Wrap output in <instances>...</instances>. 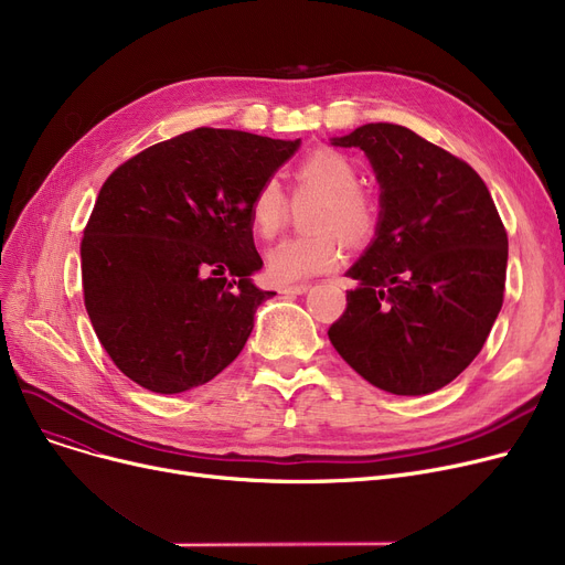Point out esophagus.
<instances>
[{
	"mask_svg": "<svg viewBox=\"0 0 565 565\" xmlns=\"http://www.w3.org/2000/svg\"><path fill=\"white\" fill-rule=\"evenodd\" d=\"M311 288V284H292V286H281L284 295H302Z\"/></svg>",
	"mask_w": 565,
	"mask_h": 565,
	"instance_id": "34e87169",
	"label": "esophagus"
}]
</instances>
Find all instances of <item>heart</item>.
Returning <instances> with one entry per match:
<instances>
[{
    "label": "heart",
    "mask_w": 565,
    "mask_h": 565,
    "mask_svg": "<svg viewBox=\"0 0 565 565\" xmlns=\"http://www.w3.org/2000/svg\"><path fill=\"white\" fill-rule=\"evenodd\" d=\"M295 194H316L309 213L311 233L288 237L267 254V277L279 286L330 273L341 263L343 247L369 245L380 224L375 196L360 185V171L334 148H316L290 171ZM288 199L275 175L254 190L249 224L263 241L275 237L286 220Z\"/></svg>",
    "instance_id": "b5f03b06"
}]
</instances>
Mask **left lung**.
<instances>
[{
  "mask_svg": "<svg viewBox=\"0 0 565 565\" xmlns=\"http://www.w3.org/2000/svg\"><path fill=\"white\" fill-rule=\"evenodd\" d=\"M358 146L380 183L373 245L348 277L330 341L364 380L396 396L437 392L481 352L503 305L509 235L465 160L409 128L366 124Z\"/></svg>",
  "mask_w": 565,
  "mask_h": 565,
  "instance_id": "left-lung-1",
  "label": "left lung"
}]
</instances>
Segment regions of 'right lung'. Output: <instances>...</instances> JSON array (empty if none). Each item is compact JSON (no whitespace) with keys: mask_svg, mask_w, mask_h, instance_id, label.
<instances>
[{"mask_svg":"<svg viewBox=\"0 0 565 565\" xmlns=\"http://www.w3.org/2000/svg\"><path fill=\"white\" fill-rule=\"evenodd\" d=\"M300 139L196 128L116 167L79 245L84 307L111 362L139 387L181 394L245 348L273 290L249 199Z\"/></svg>","mask_w":565,"mask_h":565,"instance_id":"1","label":"right lung"}]
</instances>
